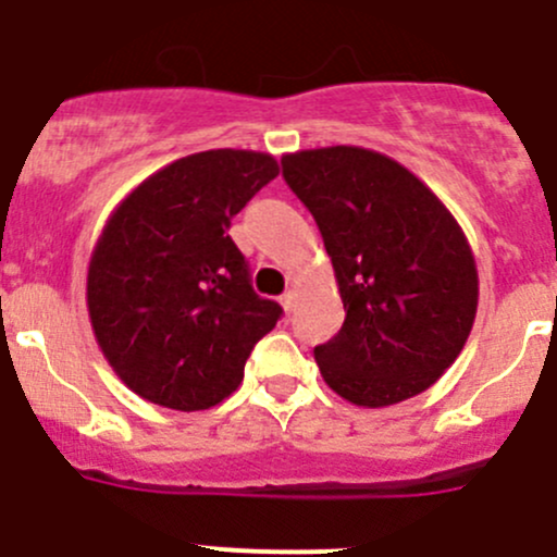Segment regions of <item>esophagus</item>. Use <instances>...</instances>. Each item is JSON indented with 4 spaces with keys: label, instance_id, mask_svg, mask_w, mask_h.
Wrapping results in <instances>:
<instances>
[{
    "label": "esophagus",
    "instance_id": "esophagus-1",
    "mask_svg": "<svg viewBox=\"0 0 557 557\" xmlns=\"http://www.w3.org/2000/svg\"><path fill=\"white\" fill-rule=\"evenodd\" d=\"M281 308H284V313H292V308H295V292H286V295H281Z\"/></svg>",
    "mask_w": 557,
    "mask_h": 557
}]
</instances>
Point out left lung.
<instances>
[{
  "label": "left lung",
  "mask_w": 557,
  "mask_h": 557,
  "mask_svg": "<svg viewBox=\"0 0 557 557\" xmlns=\"http://www.w3.org/2000/svg\"><path fill=\"white\" fill-rule=\"evenodd\" d=\"M281 164L322 233L346 311L338 335L313 349L324 384L362 409L425 393L476 317V262L458 219L371 148H306Z\"/></svg>",
  "instance_id": "left-lung-1"
}]
</instances>
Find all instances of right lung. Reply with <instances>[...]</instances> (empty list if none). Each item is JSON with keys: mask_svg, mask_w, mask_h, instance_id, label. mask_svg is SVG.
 <instances>
[{"mask_svg": "<svg viewBox=\"0 0 557 557\" xmlns=\"http://www.w3.org/2000/svg\"><path fill=\"white\" fill-rule=\"evenodd\" d=\"M276 175L271 153H189L137 184L104 222L86 276L91 330L115 376L148 404H222L257 341L276 327L281 306L255 295L227 235Z\"/></svg>", "mask_w": 557, "mask_h": 557, "instance_id": "obj_1", "label": "right lung"}]
</instances>
